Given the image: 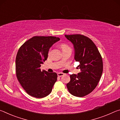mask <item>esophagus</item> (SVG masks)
Segmentation results:
<instances>
[{
  "mask_svg": "<svg viewBox=\"0 0 120 120\" xmlns=\"http://www.w3.org/2000/svg\"><path fill=\"white\" fill-rule=\"evenodd\" d=\"M64 73H62V72H59L58 73V77H61L62 76H64Z\"/></svg>",
  "mask_w": 120,
  "mask_h": 120,
  "instance_id": "1",
  "label": "esophagus"
}]
</instances>
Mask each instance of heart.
Masks as SVG:
<instances>
[{
  "instance_id": "heart-1",
  "label": "heart",
  "mask_w": 120,
  "mask_h": 120,
  "mask_svg": "<svg viewBox=\"0 0 120 120\" xmlns=\"http://www.w3.org/2000/svg\"><path fill=\"white\" fill-rule=\"evenodd\" d=\"M61 47L62 50L64 51V50L67 49H68V48H70L69 46L67 44H64V43H61ZM51 50V49H50L49 50V52H50V51Z\"/></svg>"
}]
</instances>
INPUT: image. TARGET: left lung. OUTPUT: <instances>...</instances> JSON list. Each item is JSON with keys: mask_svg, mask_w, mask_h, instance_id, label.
Here are the masks:
<instances>
[{"mask_svg": "<svg viewBox=\"0 0 120 120\" xmlns=\"http://www.w3.org/2000/svg\"><path fill=\"white\" fill-rule=\"evenodd\" d=\"M72 43L75 51V59L80 62L78 75H70L67 87L71 94L84 97L92 92L99 82L103 64L98 49L92 40L81 34L65 35Z\"/></svg>", "mask_w": 120, "mask_h": 120, "instance_id": "obj_1", "label": "left lung"}]
</instances>
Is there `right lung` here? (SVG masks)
Returning <instances> with one entry per match:
<instances>
[{
	"label": "right lung",
	"instance_id": "1",
	"mask_svg": "<svg viewBox=\"0 0 120 120\" xmlns=\"http://www.w3.org/2000/svg\"><path fill=\"white\" fill-rule=\"evenodd\" d=\"M59 40L56 36H34L18 51L15 64L16 77L30 96L43 98L51 92L57 80V74L41 71L40 68L47 59L50 48Z\"/></svg>",
	"mask_w": 120,
	"mask_h": 120
}]
</instances>
